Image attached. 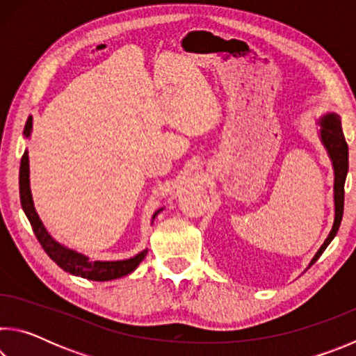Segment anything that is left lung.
Returning a JSON list of instances; mask_svg holds the SVG:
<instances>
[{"label": "left lung", "instance_id": "8db88e82", "mask_svg": "<svg viewBox=\"0 0 356 356\" xmlns=\"http://www.w3.org/2000/svg\"><path fill=\"white\" fill-rule=\"evenodd\" d=\"M321 125L322 143L325 149L328 150V155L331 161H333L334 168V222L327 240H325L323 245L321 246V250L316 252V256L312 257L309 267L322 256V252L327 250V246L331 243V240L334 238L337 231H339L342 213H344V184L348 171V146L344 134H342L341 118L337 116L336 113H328L321 119Z\"/></svg>", "mask_w": 356, "mask_h": 356}]
</instances>
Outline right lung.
<instances>
[{
	"instance_id": "right-lung-1",
	"label": "right lung",
	"mask_w": 356,
	"mask_h": 356,
	"mask_svg": "<svg viewBox=\"0 0 356 356\" xmlns=\"http://www.w3.org/2000/svg\"><path fill=\"white\" fill-rule=\"evenodd\" d=\"M33 129V118H28L25 124V130L23 134L28 138L31 134ZM19 185H20V201L22 207L25 210L29 222H31V227L38 237L39 243L42 248L47 252L53 262H56L59 267L70 275L81 276V278L92 280V281H110L120 278V276H125L134 272V270L140 265L144 257L147 254V250L141 251L140 254L135 257L125 259V261H114V262H100V261H89V257L80 254L74 250L65 248V246L59 245L56 240H53L50 234L47 232V229L42 225L39 215L35 213L34 204H33V196L31 190H29V161H28V152L22 156L20 161V176H19ZM160 212V210H159ZM154 213V218L156 213ZM152 218V220H154Z\"/></svg>"
}]
</instances>
